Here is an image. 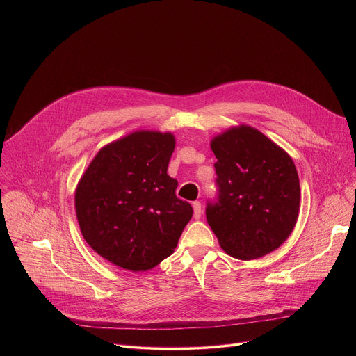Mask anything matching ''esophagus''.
Here are the masks:
<instances>
[{"mask_svg": "<svg viewBox=\"0 0 356 356\" xmlns=\"http://www.w3.org/2000/svg\"><path fill=\"white\" fill-rule=\"evenodd\" d=\"M193 217L195 218V220H198L200 217H201V214H202V210H201V202L200 201H194L193 202Z\"/></svg>", "mask_w": 356, "mask_h": 356, "instance_id": "obj_1", "label": "esophagus"}]
</instances>
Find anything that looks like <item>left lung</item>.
<instances>
[{"mask_svg":"<svg viewBox=\"0 0 356 356\" xmlns=\"http://www.w3.org/2000/svg\"><path fill=\"white\" fill-rule=\"evenodd\" d=\"M218 202L207 204L209 225L228 255L250 261L277 249L300 209L293 159L257 128L231 127L211 139Z\"/></svg>","mask_w":356,"mask_h":356,"instance_id":"obj_1","label":"left lung"}]
</instances>
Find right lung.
Instances as JSON below:
<instances>
[{
    "instance_id": "1",
    "label": "right lung",
    "mask_w": 356,
    "mask_h": 356,
    "mask_svg": "<svg viewBox=\"0 0 356 356\" xmlns=\"http://www.w3.org/2000/svg\"><path fill=\"white\" fill-rule=\"evenodd\" d=\"M175 135L135 131L98 150L74 193L86 242L113 265L145 272L170 257L193 209L168 175Z\"/></svg>"
}]
</instances>
